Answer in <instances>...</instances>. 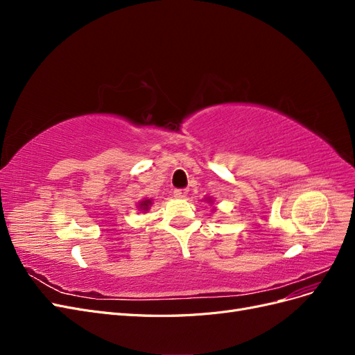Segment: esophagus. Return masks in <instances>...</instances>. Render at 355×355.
I'll return each instance as SVG.
<instances>
[{"mask_svg": "<svg viewBox=\"0 0 355 355\" xmlns=\"http://www.w3.org/2000/svg\"><path fill=\"white\" fill-rule=\"evenodd\" d=\"M188 192H189L188 188H176L173 189V196L178 198H185L188 196Z\"/></svg>", "mask_w": 355, "mask_h": 355, "instance_id": "34e87169", "label": "esophagus"}]
</instances>
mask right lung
Returning a JSON list of instances; mask_svg holds the SVG:
<instances>
[{"mask_svg":"<svg viewBox=\"0 0 355 355\" xmlns=\"http://www.w3.org/2000/svg\"><path fill=\"white\" fill-rule=\"evenodd\" d=\"M151 204H153L151 200H144V201H141V204H139V207H141V210L146 211L149 209V206H151Z\"/></svg>","mask_w":355,"mask_h":355,"instance_id":"obj_1","label":"right lung"}]
</instances>
